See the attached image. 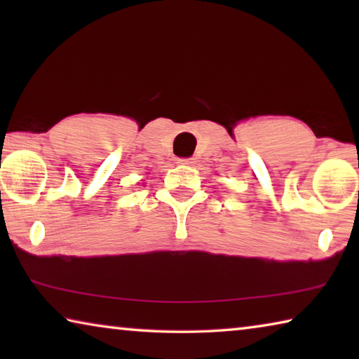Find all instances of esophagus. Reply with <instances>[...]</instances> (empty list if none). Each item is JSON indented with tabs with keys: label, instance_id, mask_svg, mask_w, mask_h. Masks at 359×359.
<instances>
[{
	"label": "esophagus",
	"instance_id": "obj_1",
	"mask_svg": "<svg viewBox=\"0 0 359 359\" xmlns=\"http://www.w3.org/2000/svg\"><path fill=\"white\" fill-rule=\"evenodd\" d=\"M179 163H180V165L193 166V165H196V158H180Z\"/></svg>",
	"mask_w": 359,
	"mask_h": 359
}]
</instances>
